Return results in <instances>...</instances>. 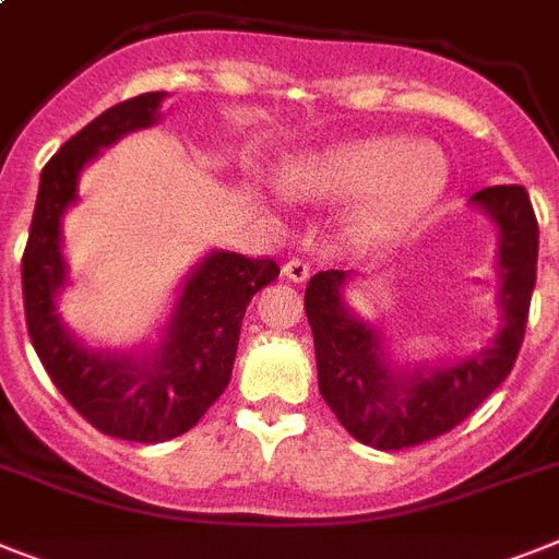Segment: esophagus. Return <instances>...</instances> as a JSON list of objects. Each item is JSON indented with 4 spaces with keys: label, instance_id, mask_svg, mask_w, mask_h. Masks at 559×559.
Instances as JSON below:
<instances>
[{
    "label": "esophagus",
    "instance_id": "34e87169",
    "mask_svg": "<svg viewBox=\"0 0 559 559\" xmlns=\"http://www.w3.org/2000/svg\"><path fill=\"white\" fill-rule=\"evenodd\" d=\"M283 276L285 280H290V283H305V280L311 276V265H308L305 260H299V257H290V260L283 265Z\"/></svg>",
    "mask_w": 559,
    "mask_h": 559
}]
</instances>
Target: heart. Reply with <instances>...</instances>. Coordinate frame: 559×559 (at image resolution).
Masks as SVG:
<instances>
[{
  "label": "heart",
  "mask_w": 559,
  "mask_h": 559,
  "mask_svg": "<svg viewBox=\"0 0 559 559\" xmlns=\"http://www.w3.org/2000/svg\"><path fill=\"white\" fill-rule=\"evenodd\" d=\"M450 180L447 155L436 143L399 135L338 141L290 157L280 186L294 200H342L359 194L353 228L361 237H388L427 212Z\"/></svg>",
  "instance_id": "obj_1"
}]
</instances>
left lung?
<instances>
[{
    "label": "left lung",
    "instance_id": "obj_1",
    "mask_svg": "<svg viewBox=\"0 0 559 559\" xmlns=\"http://www.w3.org/2000/svg\"><path fill=\"white\" fill-rule=\"evenodd\" d=\"M500 234L503 328L492 347L452 367L393 373L373 328L347 311L345 271H319L305 288V313L317 347L319 393L356 441L407 450L450 432L512 373L537 280V217L523 186H489L472 194Z\"/></svg>",
    "mask_w": 559,
    "mask_h": 559
}]
</instances>
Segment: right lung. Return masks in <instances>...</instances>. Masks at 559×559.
<instances>
[{
    "mask_svg": "<svg viewBox=\"0 0 559 559\" xmlns=\"http://www.w3.org/2000/svg\"><path fill=\"white\" fill-rule=\"evenodd\" d=\"M166 93H143L75 132L41 169L39 198L22 257V294L31 342L50 381L98 432L157 443L183 436L231 379L246 305L280 276L274 260L212 251L186 280L164 342L143 359L79 345L56 313L67 283L61 214L75 200L79 175L98 150L157 121Z\"/></svg>",
    "mask_w": 559,
    "mask_h": 559,
    "instance_id": "1",
    "label": "right lung"
}]
</instances>
